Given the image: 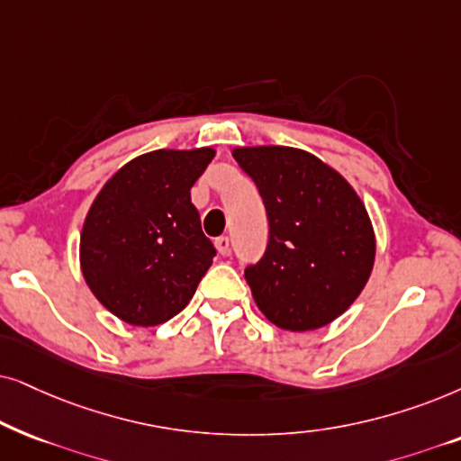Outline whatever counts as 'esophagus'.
<instances>
[{
  "mask_svg": "<svg viewBox=\"0 0 461 461\" xmlns=\"http://www.w3.org/2000/svg\"><path fill=\"white\" fill-rule=\"evenodd\" d=\"M214 249H217V253L219 255H230V238L227 236H221V238H217V240H214Z\"/></svg>",
  "mask_w": 461,
  "mask_h": 461,
  "instance_id": "1",
  "label": "esophagus"
}]
</instances>
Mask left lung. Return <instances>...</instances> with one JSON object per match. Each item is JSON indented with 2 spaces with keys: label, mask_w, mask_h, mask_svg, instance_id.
<instances>
[{
  "label": "left lung",
  "mask_w": 461,
  "mask_h": 461,
  "mask_svg": "<svg viewBox=\"0 0 461 461\" xmlns=\"http://www.w3.org/2000/svg\"><path fill=\"white\" fill-rule=\"evenodd\" d=\"M269 221L259 263L244 272L257 308L285 330L327 327L356 302L375 263V231L354 187L294 147H236Z\"/></svg>",
  "instance_id": "1"
}]
</instances>
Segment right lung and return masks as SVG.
I'll list each match as a JSON object with an SVG mask.
<instances>
[{"mask_svg": "<svg viewBox=\"0 0 461 461\" xmlns=\"http://www.w3.org/2000/svg\"><path fill=\"white\" fill-rule=\"evenodd\" d=\"M214 149H156L96 194L79 236L86 285L120 321L156 327L189 303L217 255L189 189Z\"/></svg>", "mask_w": 461, "mask_h": 461, "instance_id": "right-lung-1", "label": "right lung"}]
</instances>
